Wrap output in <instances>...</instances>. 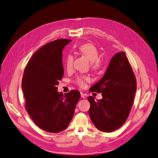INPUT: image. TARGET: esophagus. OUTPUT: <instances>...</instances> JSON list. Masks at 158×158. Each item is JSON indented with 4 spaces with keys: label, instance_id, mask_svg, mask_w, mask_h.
Instances as JSON below:
<instances>
[{
    "label": "esophagus",
    "instance_id": "34e87169",
    "mask_svg": "<svg viewBox=\"0 0 158 158\" xmlns=\"http://www.w3.org/2000/svg\"><path fill=\"white\" fill-rule=\"evenodd\" d=\"M80 94H81V98L83 99L85 98V94L83 92H80Z\"/></svg>",
    "mask_w": 158,
    "mask_h": 158
}]
</instances>
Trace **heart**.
I'll return each mask as SVG.
<instances>
[{"label": "heart", "instance_id": "1", "mask_svg": "<svg viewBox=\"0 0 158 158\" xmlns=\"http://www.w3.org/2000/svg\"><path fill=\"white\" fill-rule=\"evenodd\" d=\"M78 50L81 54L84 55L89 60H91L90 66L92 69L96 70L101 67L102 60L98 57L99 51L97 47L94 45L92 44H89V43H85V44L80 45L78 47ZM73 62L74 57L73 55L69 54L66 56L64 61V65L66 71L70 72L73 69ZM89 80L90 78L89 76L85 75H79L76 76L74 79V83L76 85H78V86L83 88L85 85L86 82H89Z\"/></svg>", "mask_w": 158, "mask_h": 158}]
</instances>
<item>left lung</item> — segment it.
Listing matches in <instances>:
<instances>
[{"mask_svg": "<svg viewBox=\"0 0 158 158\" xmlns=\"http://www.w3.org/2000/svg\"><path fill=\"white\" fill-rule=\"evenodd\" d=\"M136 89V80L125 52L114 55L106 73L89 92L102 93L103 98L90 103L89 117L98 130L111 132L121 127L130 113Z\"/></svg>", "mask_w": 158, "mask_h": 158, "instance_id": "8db88e82", "label": "left lung"}]
</instances>
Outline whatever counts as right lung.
I'll return each instance as SVG.
<instances>
[{
  "instance_id": "right-lung-1",
  "label": "right lung",
  "mask_w": 158,
  "mask_h": 158,
  "mask_svg": "<svg viewBox=\"0 0 158 158\" xmlns=\"http://www.w3.org/2000/svg\"><path fill=\"white\" fill-rule=\"evenodd\" d=\"M70 41L59 39L42 46L28 61L23 75L26 111L38 127L49 132L68 127L80 98L77 90L65 95L57 92L64 75L62 51Z\"/></svg>"
}]
</instances>
